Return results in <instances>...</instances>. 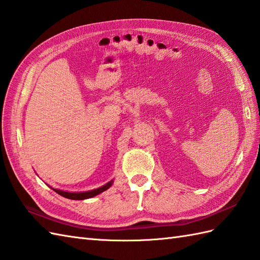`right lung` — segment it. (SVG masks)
Listing matches in <instances>:
<instances>
[{
    "label": "right lung",
    "instance_id": "1",
    "mask_svg": "<svg viewBox=\"0 0 260 260\" xmlns=\"http://www.w3.org/2000/svg\"><path fill=\"white\" fill-rule=\"evenodd\" d=\"M112 184H113V180L109 181L108 183H106V184L103 185V186H100L98 188H94V189H91V191H86V192H68V191H62V189L54 188L52 186H49V187L52 188L53 191H55L56 193H58L61 196H64V198H66V199L80 201V200L91 199V198H93V196H96V195H98L100 193L107 191V189H108Z\"/></svg>",
    "mask_w": 260,
    "mask_h": 260
}]
</instances>
